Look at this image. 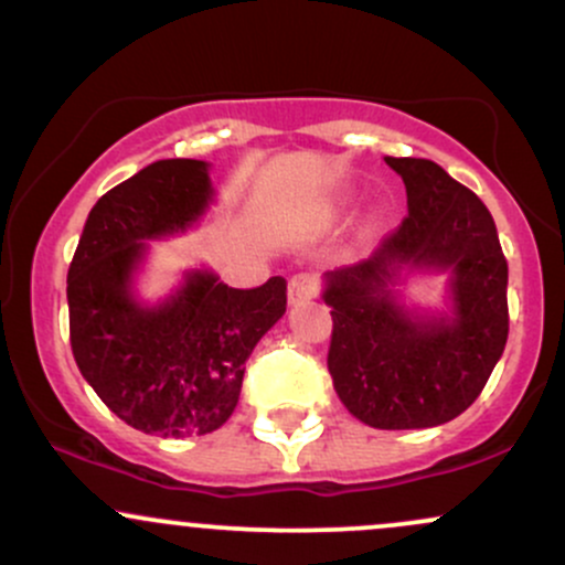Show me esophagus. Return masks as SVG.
I'll list each match as a JSON object with an SVG mask.
<instances>
[{
  "instance_id": "1",
  "label": "esophagus",
  "mask_w": 565,
  "mask_h": 565,
  "mask_svg": "<svg viewBox=\"0 0 565 565\" xmlns=\"http://www.w3.org/2000/svg\"><path fill=\"white\" fill-rule=\"evenodd\" d=\"M321 289V276L313 270H300L289 278V302H302L310 297L319 295Z\"/></svg>"
}]
</instances>
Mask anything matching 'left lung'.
Instances as JSON below:
<instances>
[{"label":"left lung","mask_w":565,"mask_h":565,"mask_svg":"<svg viewBox=\"0 0 565 565\" xmlns=\"http://www.w3.org/2000/svg\"><path fill=\"white\" fill-rule=\"evenodd\" d=\"M408 215L372 257L327 274L332 305L327 366L342 404L380 430L436 427L459 417L508 342V260L491 212L430 159H395ZM401 264L451 267L454 322H412L386 289Z\"/></svg>","instance_id":"8db88e82"}]
</instances>
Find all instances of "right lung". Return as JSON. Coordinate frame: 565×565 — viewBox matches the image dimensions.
Here are the masks:
<instances>
[{"instance_id":"right-lung-1","label":"right lung","mask_w":565,"mask_h":565,"mask_svg":"<svg viewBox=\"0 0 565 565\" xmlns=\"http://www.w3.org/2000/svg\"><path fill=\"white\" fill-rule=\"evenodd\" d=\"M210 193L204 161H153L97 199L68 265V332L82 377L116 417L161 438L204 436L231 417L252 348L287 310L284 276L233 289L193 274L159 308L129 297L142 238L183 231Z\"/></svg>"}]
</instances>
